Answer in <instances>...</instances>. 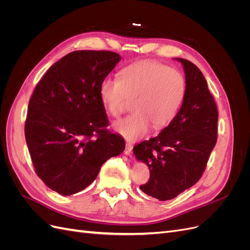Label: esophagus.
Returning <instances> with one entry per match:
<instances>
[{
    "label": "esophagus",
    "mask_w": 250,
    "mask_h": 250,
    "mask_svg": "<svg viewBox=\"0 0 250 250\" xmlns=\"http://www.w3.org/2000/svg\"><path fill=\"white\" fill-rule=\"evenodd\" d=\"M132 145L130 143H126V147H125V150H124V153L126 155H131L132 153Z\"/></svg>",
    "instance_id": "obj_1"
}]
</instances>
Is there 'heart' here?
Masks as SVG:
<instances>
[{
	"label": "heart",
	"mask_w": 250,
	"mask_h": 250,
	"mask_svg": "<svg viewBox=\"0 0 250 250\" xmlns=\"http://www.w3.org/2000/svg\"><path fill=\"white\" fill-rule=\"evenodd\" d=\"M187 82L179 71L156 62H140L120 72L119 78L105 77L99 85L101 101L112 117L122 115L128 98L133 99L130 116L113 125L128 141L150 131L151 124L162 129L175 119L184 103Z\"/></svg>",
	"instance_id": "1"
}]
</instances>
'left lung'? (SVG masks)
Segmentation results:
<instances>
[{
	"instance_id": "8db88e82",
	"label": "left lung",
	"mask_w": 250,
	"mask_h": 250,
	"mask_svg": "<svg viewBox=\"0 0 250 250\" xmlns=\"http://www.w3.org/2000/svg\"><path fill=\"white\" fill-rule=\"evenodd\" d=\"M175 59L186 74L184 103L157 137L133 147L137 160L150 170L149 181L140 188L161 201L175 198L197 183L217 142L218 110L206 78L193 62Z\"/></svg>"
}]
</instances>
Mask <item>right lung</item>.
<instances>
[{
  "label": "right lung",
  "mask_w": 250,
  "mask_h": 250,
  "mask_svg": "<svg viewBox=\"0 0 250 250\" xmlns=\"http://www.w3.org/2000/svg\"><path fill=\"white\" fill-rule=\"evenodd\" d=\"M121 56L110 51H74L53 64L30 98L25 138L39 177L69 196L84 190L125 142L106 129L101 81Z\"/></svg>",
  "instance_id": "add662e5"
}]
</instances>
